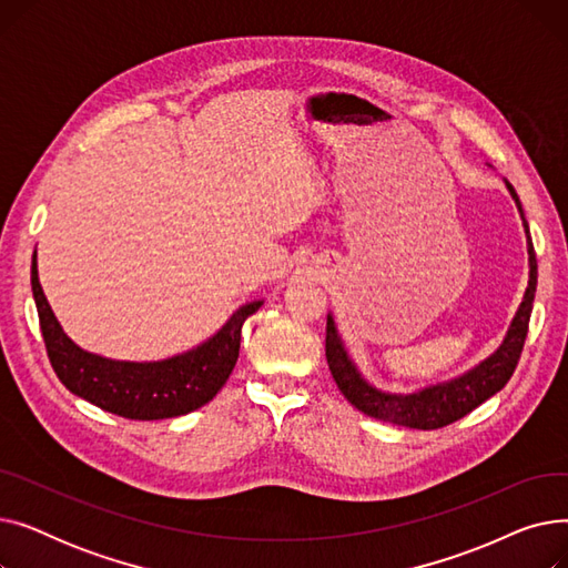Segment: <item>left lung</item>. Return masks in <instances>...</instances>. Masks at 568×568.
<instances>
[{
    "label": "left lung",
    "instance_id": "8db88e82",
    "mask_svg": "<svg viewBox=\"0 0 568 568\" xmlns=\"http://www.w3.org/2000/svg\"><path fill=\"white\" fill-rule=\"evenodd\" d=\"M504 184L509 189L518 206L523 227L527 234L529 281L523 294V302L516 315L511 317V324L509 329H506L501 343L493 354L486 356L484 362H479L456 377L422 386V389H416L412 394H392V392L377 389L375 384H371L364 377L359 366L352 362V356L338 332L334 313L329 311V315H326V364H329V371L343 396L359 412L396 426L433 430V428L449 426L463 419V416L469 414L474 407H479L490 396L501 392L504 384L511 379L527 338V326H529V315L534 308V294H536V276H539V272H536V253H534L529 225L525 221L520 197L506 179Z\"/></svg>",
    "mask_w": 568,
    "mask_h": 568
}]
</instances>
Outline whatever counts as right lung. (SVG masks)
Here are the masks:
<instances>
[{
    "label": "right lung",
    "mask_w": 568,
    "mask_h": 568,
    "mask_svg": "<svg viewBox=\"0 0 568 568\" xmlns=\"http://www.w3.org/2000/svg\"><path fill=\"white\" fill-rule=\"evenodd\" d=\"M32 292L57 377L87 403L135 422L172 419L212 400L236 364L244 322L264 304V300L242 304L216 334L186 352L159 362H124L82 349L67 336L43 294L37 253L32 257Z\"/></svg>",
    "instance_id": "add662e5"
}]
</instances>
